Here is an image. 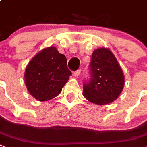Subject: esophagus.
Returning a JSON list of instances; mask_svg holds the SVG:
<instances>
[{"mask_svg": "<svg viewBox=\"0 0 147 147\" xmlns=\"http://www.w3.org/2000/svg\"><path fill=\"white\" fill-rule=\"evenodd\" d=\"M80 72H81V70L78 69V70H76V71H73V75L76 76V77H78L80 75Z\"/></svg>", "mask_w": 147, "mask_h": 147, "instance_id": "esophagus-1", "label": "esophagus"}]
</instances>
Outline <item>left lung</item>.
<instances>
[{"label":"left lung","mask_w":147,"mask_h":147,"mask_svg":"<svg viewBox=\"0 0 147 147\" xmlns=\"http://www.w3.org/2000/svg\"><path fill=\"white\" fill-rule=\"evenodd\" d=\"M89 69L90 77L83 83L84 97L98 105L116 100L124 88L125 77L113 53L103 47L95 50Z\"/></svg>","instance_id":"8db88e82"}]
</instances>
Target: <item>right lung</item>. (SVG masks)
I'll return each mask as SVG.
<instances>
[{"mask_svg":"<svg viewBox=\"0 0 147 147\" xmlns=\"http://www.w3.org/2000/svg\"><path fill=\"white\" fill-rule=\"evenodd\" d=\"M70 76L65 56L56 47H50L37 53L28 63L25 82L31 95L39 101H47L60 94Z\"/></svg>","mask_w":147,"mask_h":147,"instance_id":"add662e5","label":"right lung"}]
</instances>
